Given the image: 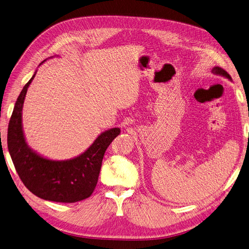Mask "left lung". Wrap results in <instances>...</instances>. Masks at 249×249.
Listing matches in <instances>:
<instances>
[{
  "label": "left lung",
  "instance_id": "1",
  "mask_svg": "<svg viewBox=\"0 0 249 249\" xmlns=\"http://www.w3.org/2000/svg\"><path fill=\"white\" fill-rule=\"evenodd\" d=\"M212 73L215 74V75H219V76L225 77V78H227L228 80L232 81L231 76L226 72V71L223 70V69L220 68V67H214V68H213V69H212Z\"/></svg>",
  "mask_w": 249,
  "mask_h": 249
}]
</instances>
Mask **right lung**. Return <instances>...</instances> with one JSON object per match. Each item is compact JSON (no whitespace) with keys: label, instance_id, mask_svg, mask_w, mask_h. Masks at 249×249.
Masks as SVG:
<instances>
[{"label":"right lung","instance_id":"1","mask_svg":"<svg viewBox=\"0 0 249 249\" xmlns=\"http://www.w3.org/2000/svg\"><path fill=\"white\" fill-rule=\"evenodd\" d=\"M36 72L23 87L15 103L8 127L9 153L22 182L33 195L56 203H76L94 192L104 153L120 135L121 128L104 131L85 152L74 158L53 160L40 155L28 146L22 125L23 103Z\"/></svg>","mask_w":249,"mask_h":249}]
</instances>
